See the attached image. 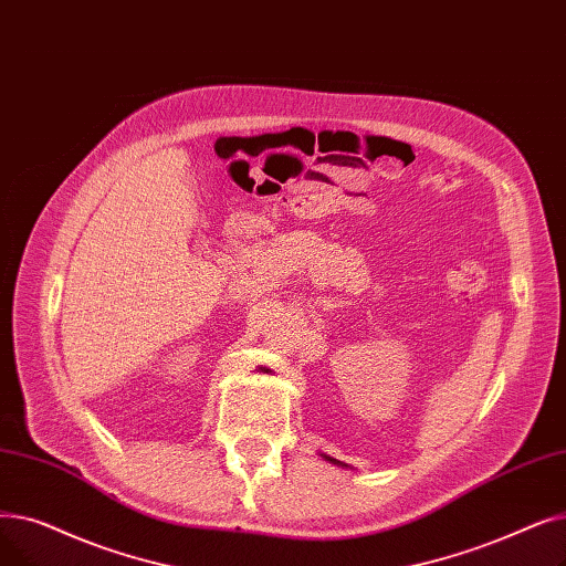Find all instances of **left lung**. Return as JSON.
I'll return each instance as SVG.
<instances>
[{"mask_svg":"<svg viewBox=\"0 0 566 566\" xmlns=\"http://www.w3.org/2000/svg\"><path fill=\"white\" fill-rule=\"evenodd\" d=\"M325 459H327V461H329V463H334V465H343V463H340V461H336V459H329V455H325Z\"/></svg>","mask_w":566,"mask_h":566,"instance_id":"1","label":"left lung"}]
</instances>
